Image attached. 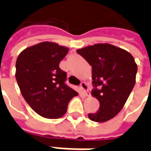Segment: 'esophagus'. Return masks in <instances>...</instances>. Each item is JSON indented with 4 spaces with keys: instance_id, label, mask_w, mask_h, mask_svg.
<instances>
[{
    "instance_id": "34e87169",
    "label": "esophagus",
    "mask_w": 151,
    "mask_h": 151,
    "mask_svg": "<svg viewBox=\"0 0 151 151\" xmlns=\"http://www.w3.org/2000/svg\"><path fill=\"white\" fill-rule=\"evenodd\" d=\"M80 88L81 90L83 91V93L87 95V96H88L89 95V92H88V84L86 83L85 82H82L80 83Z\"/></svg>"
}]
</instances>
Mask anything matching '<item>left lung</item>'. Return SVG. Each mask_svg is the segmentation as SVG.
<instances>
[{"label": "left lung", "mask_w": 151, "mask_h": 151, "mask_svg": "<svg viewBox=\"0 0 151 151\" xmlns=\"http://www.w3.org/2000/svg\"><path fill=\"white\" fill-rule=\"evenodd\" d=\"M92 67V95L99 101V109L88 114L95 122L111 119L123 109L135 83L137 65L125 50L99 43L77 50Z\"/></svg>", "instance_id": "left-lung-1"}]
</instances>
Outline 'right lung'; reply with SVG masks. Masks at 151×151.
Masks as SVG:
<instances>
[{
	"mask_svg": "<svg viewBox=\"0 0 151 151\" xmlns=\"http://www.w3.org/2000/svg\"><path fill=\"white\" fill-rule=\"evenodd\" d=\"M66 47L43 42L23 50L16 63V79L26 102L47 119L62 117L68 103L78 93L66 84L67 73L59 63Z\"/></svg>",
	"mask_w": 151,
	"mask_h": 151,
	"instance_id": "1",
	"label": "right lung"
}]
</instances>
